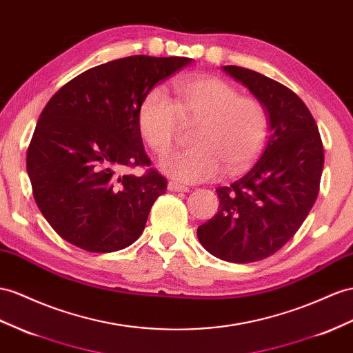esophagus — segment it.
Wrapping results in <instances>:
<instances>
[{
	"label": "esophagus",
	"instance_id": "1",
	"mask_svg": "<svg viewBox=\"0 0 353 353\" xmlns=\"http://www.w3.org/2000/svg\"><path fill=\"white\" fill-rule=\"evenodd\" d=\"M168 191H173V192H188L189 188L185 186V185H180V183H177V182H173V180H171V182H168Z\"/></svg>",
	"mask_w": 353,
	"mask_h": 353
}]
</instances>
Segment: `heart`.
Returning <instances> with one entry per match:
<instances>
[{
  "mask_svg": "<svg viewBox=\"0 0 353 353\" xmlns=\"http://www.w3.org/2000/svg\"><path fill=\"white\" fill-rule=\"evenodd\" d=\"M174 99L153 89L139 110V130L148 146L164 155L174 146L180 121L198 122L194 148L174 152L159 162L161 170L183 183L218 179L245 171L263 152L268 132V112L261 99L240 95L225 80L213 76L185 77L173 85Z\"/></svg>",
  "mask_w": 353,
  "mask_h": 353,
  "instance_id": "1",
  "label": "heart"
}]
</instances>
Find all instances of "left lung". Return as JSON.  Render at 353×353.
<instances>
[{
    "instance_id": "8db88e82",
    "label": "left lung",
    "mask_w": 353,
    "mask_h": 353,
    "mask_svg": "<svg viewBox=\"0 0 353 353\" xmlns=\"http://www.w3.org/2000/svg\"><path fill=\"white\" fill-rule=\"evenodd\" d=\"M222 68L264 103L271 134L254 168L216 189L219 210L196 236L216 258L248 264L276 254L300 230L319 194L323 144L310 110L291 89L254 70Z\"/></svg>"
}]
</instances>
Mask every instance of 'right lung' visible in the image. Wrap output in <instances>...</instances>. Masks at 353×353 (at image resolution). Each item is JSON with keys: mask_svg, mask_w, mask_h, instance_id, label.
Listing matches in <instances>:
<instances>
[{"mask_svg": "<svg viewBox=\"0 0 353 353\" xmlns=\"http://www.w3.org/2000/svg\"><path fill=\"white\" fill-rule=\"evenodd\" d=\"M191 58L134 55L86 70L43 108L26 152L40 212L59 237L88 252L128 248L167 179L150 168L139 110L152 88ZM148 166L139 178L126 168Z\"/></svg>", "mask_w": 353, "mask_h": 353, "instance_id": "add662e5", "label": "right lung"}]
</instances>
